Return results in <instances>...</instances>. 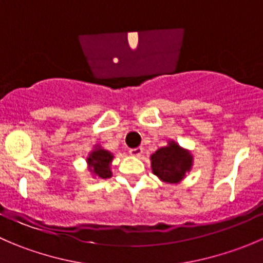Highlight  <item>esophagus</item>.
Returning a JSON list of instances; mask_svg holds the SVG:
<instances>
[{
  "mask_svg": "<svg viewBox=\"0 0 263 263\" xmlns=\"http://www.w3.org/2000/svg\"><path fill=\"white\" fill-rule=\"evenodd\" d=\"M142 153H144V147H141V146L129 148V154H131L132 156H141Z\"/></svg>",
  "mask_w": 263,
  "mask_h": 263,
  "instance_id": "obj_1",
  "label": "esophagus"
}]
</instances>
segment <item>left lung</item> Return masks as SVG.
<instances>
[{
    "label": "left lung",
    "instance_id": "left-lung-1",
    "mask_svg": "<svg viewBox=\"0 0 263 263\" xmlns=\"http://www.w3.org/2000/svg\"><path fill=\"white\" fill-rule=\"evenodd\" d=\"M192 166V155L183 150L174 141L169 142L168 146L161 147L151 155V168L153 173L161 181L177 183L184 178L185 173Z\"/></svg>",
    "mask_w": 263,
    "mask_h": 263
}]
</instances>
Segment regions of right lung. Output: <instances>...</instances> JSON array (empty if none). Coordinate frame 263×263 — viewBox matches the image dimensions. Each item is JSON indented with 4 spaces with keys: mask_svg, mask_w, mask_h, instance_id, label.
<instances>
[{
    "mask_svg": "<svg viewBox=\"0 0 263 263\" xmlns=\"http://www.w3.org/2000/svg\"><path fill=\"white\" fill-rule=\"evenodd\" d=\"M113 160V155L109 151L104 150L102 147H98L92 151L87 158V164L90 166V171L92 174L99 178H110L112 172H110V163Z\"/></svg>",
    "mask_w": 263,
    "mask_h": 263,
    "instance_id": "1",
    "label": "right lung"
}]
</instances>
